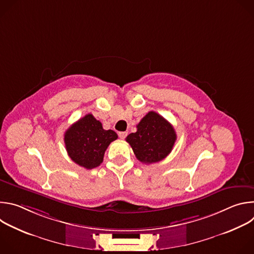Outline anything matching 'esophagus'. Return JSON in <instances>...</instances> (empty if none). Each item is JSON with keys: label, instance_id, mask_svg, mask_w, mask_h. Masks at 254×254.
<instances>
[{"label": "esophagus", "instance_id": "34e87169", "mask_svg": "<svg viewBox=\"0 0 254 254\" xmlns=\"http://www.w3.org/2000/svg\"><path fill=\"white\" fill-rule=\"evenodd\" d=\"M127 135V131H120V132H119V136H120L121 138H123V139L126 138Z\"/></svg>", "mask_w": 254, "mask_h": 254}]
</instances>
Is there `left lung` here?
Segmentation results:
<instances>
[{
  "label": "left lung",
  "mask_w": 254,
  "mask_h": 254,
  "mask_svg": "<svg viewBox=\"0 0 254 254\" xmlns=\"http://www.w3.org/2000/svg\"><path fill=\"white\" fill-rule=\"evenodd\" d=\"M136 159L144 164L164 160L172 151L177 139L173 126L162 116L150 112L136 126V131L127 136Z\"/></svg>",
  "instance_id": "left-lung-1"
}]
</instances>
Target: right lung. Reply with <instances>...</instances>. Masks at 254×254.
Wrapping results in <instances>:
<instances>
[{
  "mask_svg": "<svg viewBox=\"0 0 254 254\" xmlns=\"http://www.w3.org/2000/svg\"><path fill=\"white\" fill-rule=\"evenodd\" d=\"M118 138L116 131L105 130L91 114L78 120L64 133V142L70 159L87 170L98 167L110 143Z\"/></svg>",
  "mask_w": 254,
  "mask_h": 254,
  "instance_id": "obj_1",
  "label": "right lung"
}]
</instances>
